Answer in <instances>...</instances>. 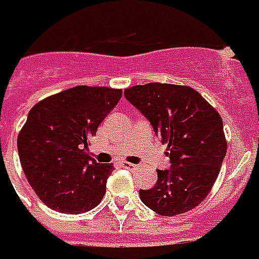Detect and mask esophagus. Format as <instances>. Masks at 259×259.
Masks as SVG:
<instances>
[{"label":"esophagus","instance_id":"obj_1","mask_svg":"<svg viewBox=\"0 0 259 259\" xmlns=\"http://www.w3.org/2000/svg\"><path fill=\"white\" fill-rule=\"evenodd\" d=\"M122 167L126 168V169H136L137 165H136V164H132V162H123V164H122Z\"/></svg>","mask_w":259,"mask_h":259}]
</instances>
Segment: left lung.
<instances>
[{
    "label": "left lung",
    "mask_w": 259,
    "mask_h": 259,
    "mask_svg": "<svg viewBox=\"0 0 259 259\" xmlns=\"http://www.w3.org/2000/svg\"><path fill=\"white\" fill-rule=\"evenodd\" d=\"M124 97L168 144L169 168L139 191L142 202L161 216L191 210L207 196L226 155L222 117L189 87L150 82L127 88Z\"/></svg>",
    "instance_id": "8db88e82"
}]
</instances>
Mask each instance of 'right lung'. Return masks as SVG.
Listing matches in <instances>:
<instances>
[{
  "mask_svg": "<svg viewBox=\"0 0 259 259\" xmlns=\"http://www.w3.org/2000/svg\"><path fill=\"white\" fill-rule=\"evenodd\" d=\"M120 97V90L79 85L30 109L18 154L28 182L50 209L81 214L102 200L113 167L90 158L87 150Z\"/></svg>",
  "mask_w": 259,
  "mask_h": 259,
  "instance_id": "1",
  "label": "right lung"
}]
</instances>
